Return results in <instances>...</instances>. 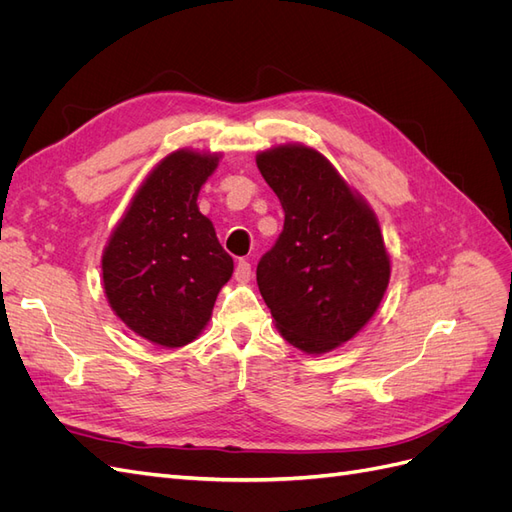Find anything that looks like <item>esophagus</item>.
<instances>
[{
    "label": "esophagus",
    "mask_w": 512,
    "mask_h": 512,
    "mask_svg": "<svg viewBox=\"0 0 512 512\" xmlns=\"http://www.w3.org/2000/svg\"><path fill=\"white\" fill-rule=\"evenodd\" d=\"M235 280L239 284H247L252 280V265L247 260H239L237 267H235Z\"/></svg>",
    "instance_id": "34e87169"
}]
</instances>
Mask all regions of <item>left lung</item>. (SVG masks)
Listing matches in <instances>:
<instances>
[{"instance_id": "obj_1", "label": "left lung", "mask_w": 512, "mask_h": 512, "mask_svg": "<svg viewBox=\"0 0 512 512\" xmlns=\"http://www.w3.org/2000/svg\"><path fill=\"white\" fill-rule=\"evenodd\" d=\"M256 164L284 209L282 235L256 269L260 294L288 344L331 352L365 327L389 286L378 218L312 147H271Z\"/></svg>"}]
</instances>
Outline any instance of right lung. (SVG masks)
Masks as SVG:
<instances>
[{"label":"right lung","instance_id":"obj_1","mask_svg":"<svg viewBox=\"0 0 512 512\" xmlns=\"http://www.w3.org/2000/svg\"><path fill=\"white\" fill-rule=\"evenodd\" d=\"M220 158L194 149L168 153L136 190L102 252L108 305L156 346L194 342L235 269L196 203Z\"/></svg>","mask_w":512,"mask_h":512}]
</instances>
